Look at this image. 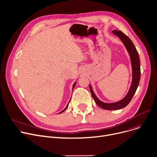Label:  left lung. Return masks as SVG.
Wrapping results in <instances>:
<instances>
[{
    "instance_id": "1",
    "label": "left lung",
    "mask_w": 157,
    "mask_h": 157,
    "mask_svg": "<svg viewBox=\"0 0 157 157\" xmlns=\"http://www.w3.org/2000/svg\"><path fill=\"white\" fill-rule=\"evenodd\" d=\"M113 34L117 36L120 40L122 41L126 48L127 49L129 55L131 59V63L132 67V82L130 86V90L126 94L124 98L115 103H104L100 101L96 95L94 94L91 85H89V88H90V92L95 103L101 108L105 109V110H118L122 108L125 107L130 102L132 99L133 96L135 94L137 89L138 87L139 81L140 78V59L138 52L134 46L133 43L131 41V40L128 37L125 35L121 31H117V30H114L113 31Z\"/></svg>"
}]
</instances>
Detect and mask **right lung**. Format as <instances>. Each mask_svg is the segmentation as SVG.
I'll use <instances>...</instances> for the list:
<instances>
[{
	"mask_svg": "<svg viewBox=\"0 0 157 157\" xmlns=\"http://www.w3.org/2000/svg\"><path fill=\"white\" fill-rule=\"evenodd\" d=\"M75 84H76V82H75V84H73V88H74V87H75ZM70 101H69V102H70ZM69 102H68V105H67V106H66V108H65V109H64V110H63V111H61V113H63V112H64V110H66V109H67V107H68V105H69Z\"/></svg>",
	"mask_w": 157,
	"mask_h": 157,
	"instance_id": "obj_1",
	"label": "right lung"
}]
</instances>
